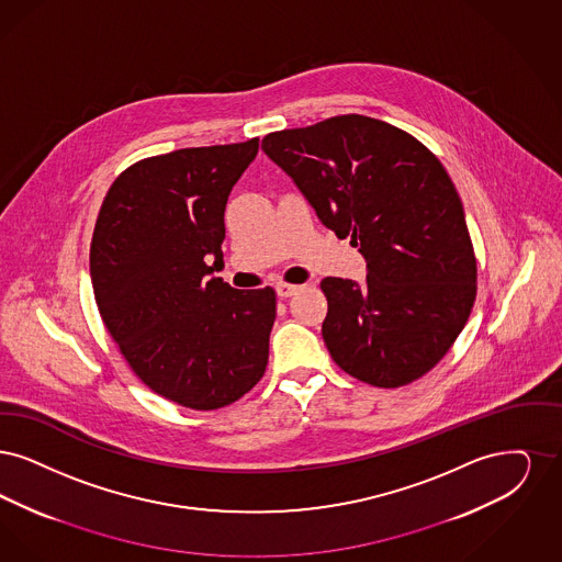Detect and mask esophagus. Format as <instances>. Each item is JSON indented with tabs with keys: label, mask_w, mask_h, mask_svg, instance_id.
Wrapping results in <instances>:
<instances>
[{
	"label": "esophagus",
	"mask_w": 562,
	"mask_h": 562,
	"mask_svg": "<svg viewBox=\"0 0 562 562\" xmlns=\"http://www.w3.org/2000/svg\"><path fill=\"white\" fill-rule=\"evenodd\" d=\"M300 290V285H292V283H277V295L279 297H290L293 293Z\"/></svg>",
	"instance_id": "1"
}]
</instances>
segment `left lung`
<instances>
[{
  "mask_svg": "<svg viewBox=\"0 0 562 562\" xmlns=\"http://www.w3.org/2000/svg\"><path fill=\"white\" fill-rule=\"evenodd\" d=\"M262 150L318 220L366 256L367 281L325 277L321 334L348 375L412 384L458 340L476 300V256L462 199L437 155L366 115L272 132Z\"/></svg>",
  "mask_w": 562,
  "mask_h": 562,
  "instance_id": "1",
  "label": "left lung"
}]
</instances>
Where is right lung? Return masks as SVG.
I'll use <instances>...</instances> for the list:
<instances>
[{"label":"right lung","instance_id":"add662e5","mask_svg":"<svg viewBox=\"0 0 562 562\" xmlns=\"http://www.w3.org/2000/svg\"><path fill=\"white\" fill-rule=\"evenodd\" d=\"M256 153L251 138L136 161L111 184L92 235L94 297L123 359L150 391L196 412L241 398L269 363L274 290L207 279L222 267L226 201Z\"/></svg>","mask_w":562,"mask_h":562}]
</instances>
